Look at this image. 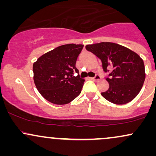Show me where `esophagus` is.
<instances>
[{"instance_id":"34e87169","label":"esophagus","mask_w":156,"mask_h":156,"mask_svg":"<svg viewBox=\"0 0 156 156\" xmlns=\"http://www.w3.org/2000/svg\"><path fill=\"white\" fill-rule=\"evenodd\" d=\"M91 79H92V80H94V81H98V80H100L101 79V77L99 75H96L94 78H91Z\"/></svg>"}]
</instances>
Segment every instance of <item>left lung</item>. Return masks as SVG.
Listing matches in <instances>:
<instances>
[{
    "instance_id": "1",
    "label": "left lung",
    "mask_w": 156,
    "mask_h": 156,
    "mask_svg": "<svg viewBox=\"0 0 156 156\" xmlns=\"http://www.w3.org/2000/svg\"><path fill=\"white\" fill-rule=\"evenodd\" d=\"M86 49L102 62L103 71L112 72L106 78L109 88L101 94L105 99L117 105L133 101L142 88L145 80L143 60L135 52L113 42L87 44Z\"/></svg>"
}]
</instances>
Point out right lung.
Returning a JSON list of instances; mask_svg holds the SVG:
<instances>
[{"mask_svg": "<svg viewBox=\"0 0 156 156\" xmlns=\"http://www.w3.org/2000/svg\"><path fill=\"white\" fill-rule=\"evenodd\" d=\"M83 44L61 45L44 53L33 64L36 87L44 99L53 104L70 103L81 92L84 80L76 67Z\"/></svg>", "mask_w": 156, "mask_h": 156, "instance_id": "obj_1", "label": "right lung"}]
</instances>
